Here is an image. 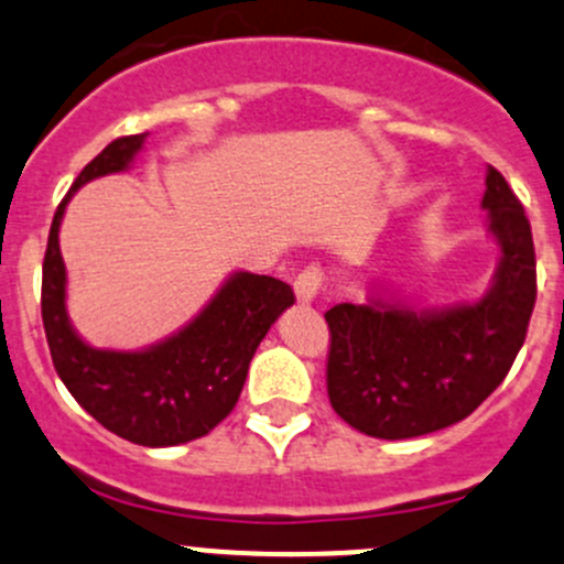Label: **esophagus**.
<instances>
[{
    "instance_id": "1",
    "label": "esophagus",
    "mask_w": 564,
    "mask_h": 564,
    "mask_svg": "<svg viewBox=\"0 0 564 564\" xmlns=\"http://www.w3.org/2000/svg\"><path fill=\"white\" fill-rule=\"evenodd\" d=\"M322 281L324 270L318 264H308L305 270H300L297 278H294V294H297L300 303H311L318 289H322Z\"/></svg>"
}]
</instances>
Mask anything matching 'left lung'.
I'll use <instances>...</instances> for the list:
<instances>
[{
  "label": "left lung",
  "instance_id": "obj_1",
  "mask_svg": "<svg viewBox=\"0 0 564 564\" xmlns=\"http://www.w3.org/2000/svg\"><path fill=\"white\" fill-rule=\"evenodd\" d=\"M482 207L502 246L480 303L445 311L340 303L329 327L327 395L340 420L377 440H409L469 417L524 346L538 297L534 242L519 196L488 169Z\"/></svg>",
  "mask_w": 564,
  "mask_h": 564
}]
</instances>
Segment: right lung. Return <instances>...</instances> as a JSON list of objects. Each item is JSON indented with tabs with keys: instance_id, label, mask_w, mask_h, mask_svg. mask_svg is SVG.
Here are the masks:
<instances>
[{
	"instance_id": "obj_1",
	"label": "right lung",
	"mask_w": 564,
	"mask_h": 564,
	"mask_svg": "<svg viewBox=\"0 0 564 564\" xmlns=\"http://www.w3.org/2000/svg\"><path fill=\"white\" fill-rule=\"evenodd\" d=\"M147 133L119 135L82 169L54 213L43 259L45 340L70 395L104 429L144 447H169L209 434L226 420L246 384L256 346L289 305V283L237 272L185 329L147 351L93 349L65 314V264L59 224L65 204L84 182L122 172Z\"/></svg>"
}]
</instances>
